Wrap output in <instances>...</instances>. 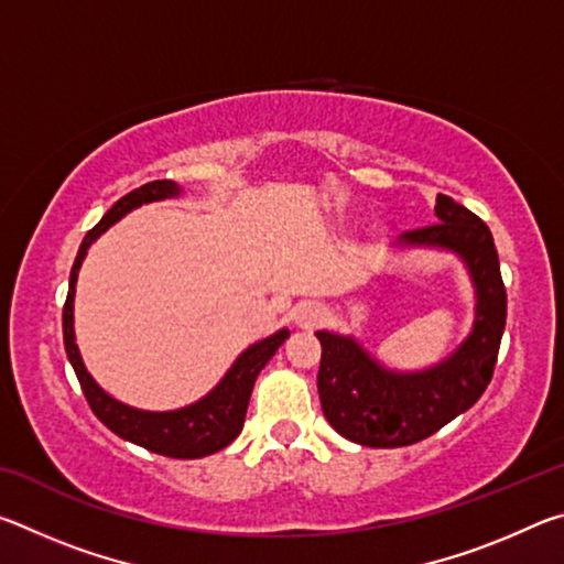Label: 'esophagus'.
<instances>
[{
  "label": "esophagus",
  "mask_w": 564,
  "mask_h": 564,
  "mask_svg": "<svg viewBox=\"0 0 564 564\" xmlns=\"http://www.w3.org/2000/svg\"><path fill=\"white\" fill-rule=\"evenodd\" d=\"M323 321H326V308H323L321 303H301L299 308L293 311V323L295 328L301 330L318 328Z\"/></svg>",
  "instance_id": "34e87169"
}]
</instances>
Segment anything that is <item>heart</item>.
<instances>
[{
  "instance_id": "b5f03b06",
  "label": "heart",
  "mask_w": 564,
  "mask_h": 564,
  "mask_svg": "<svg viewBox=\"0 0 564 564\" xmlns=\"http://www.w3.org/2000/svg\"><path fill=\"white\" fill-rule=\"evenodd\" d=\"M338 226H340V228H343V231H346V228H348V226H350V221H346V218H343V221H340V224H338Z\"/></svg>"
}]
</instances>
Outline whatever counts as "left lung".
Instances as JSON below:
<instances>
[{"instance_id": "left-lung-1", "label": "left lung", "mask_w": 564, "mask_h": 564, "mask_svg": "<svg viewBox=\"0 0 564 564\" xmlns=\"http://www.w3.org/2000/svg\"><path fill=\"white\" fill-rule=\"evenodd\" d=\"M435 216V226L398 236V251H441L463 261L475 293L473 328L443 360L417 370L388 368L356 336L318 330L323 415L350 443L403 447L425 441L470 410L492 378L508 316L492 234L451 196L437 194Z\"/></svg>"}]
</instances>
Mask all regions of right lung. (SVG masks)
<instances>
[{
	"label": "right lung",
	"mask_w": 564,
	"mask_h": 564,
	"mask_svg": "<svg viewBox=\"0 0 564 564\" xmlns=\"http://www.w3.org/2000/svg\"><path fill=\"white\" fill-rule=\"evenodd\" d=\"M181 194H184V188H181L176 181H151V184L133 188L131 194L121 196L119 202L104 214L101 221L84 236L79 253H76V261L72 265L69 293H66L62 326L66 358H69L74 373L79 378V386L89 400L94 415H97L111 433H117L123 441H129L133 445H141L151 453L166 457H178V460H196V457H206L224 451L226 445H231L236 441L243 427L246 408L248 400H251L256 378H259L265 362L275 356V350L289 340L291 330L281 328L275 330L273 336L248 346L241 356L234 360V366L226 370V376L218 380L216 388L208 390V393L204 398H198L196 403L176 410H141L109 395L107 390L94 380L87 366H84V358L79 352V346H76L74 333L76 279H79V269L84 259H87L89 246L97 241L104 231H109L113 224L121 221L123 216L131 214L133 208L166 202V198H176Z\"/></svg>",
	"instance_id": "right-lung-1"
}]
</instances>
